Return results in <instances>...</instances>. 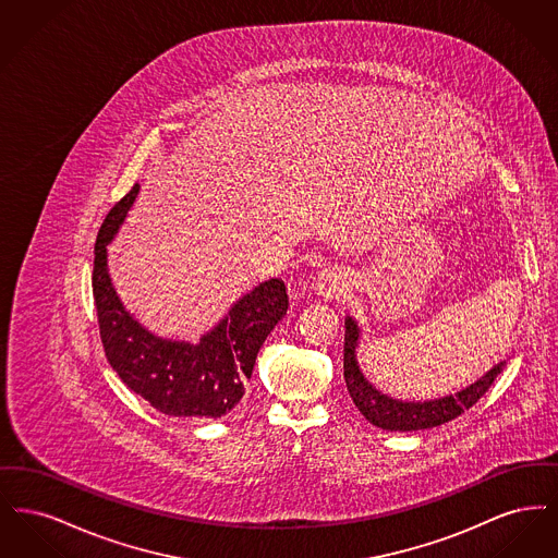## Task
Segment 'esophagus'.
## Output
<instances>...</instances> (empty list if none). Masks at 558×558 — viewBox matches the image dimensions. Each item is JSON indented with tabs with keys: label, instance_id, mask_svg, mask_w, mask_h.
Returning <instances> with one entry per match:
<instances>
[{
	"label": "esophagus",
	"instance_id": "obj_1",
	"mask_svg": "<svg viewBox=\"0 0 558 558\" xmlns=\"http://www.w3.org/2000/svg\"><path fill=\"white\" fill-rule=\"evenodd\" d=\"M347 291L345 276L339 269H324L316 282V292L319 296H341Z\"/></svg>",
	"mask_w": 558,
	"mask_h": 558
}]
</instances>
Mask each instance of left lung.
Returning a JSON list of instances; mask_svg holds the SVG:
<instances>
[{
  "label": "left lung",
  "instance_id": "obj_1",
  "mask_svg": "<svg viewBox=\"0 0 558 558\" xmlns=\"http://www.w3.org/2000/svg\"><path fill=\"white\" fill-rule=\"evenodd\" d=\"M360 339H362V328L357 319L347 316L345 349H343L347 391L353 399L355 408L362 412V416L372 425L385 430L405 433V430H421V428H433V426L450 423L485 396V391L492 387V383L498 378V374L505 371L506 366V360L498 362L475 383L450 396L425 399V401H403V399L383 393L366 378V374L362 372L357 362Z\"/></svg>",
  "mask_w": 558,
  "mask_h": 558
}]
</instances>
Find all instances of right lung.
Instances as JSON below:
<instances>
[{"label": "right lung", "mask_w": 558, "mask_h": 558, "mask_svg": "<svg viewBox=\"0 0 558 558\" xmlns=\"http://www.w3.org/2000/svg\"><path fill=\"white\" fill-rule=\"evenodd\" d=\"M137 192L135 184L110 209L94 248L92 289L108 364L133 393L167 416L221 418L236 408L267 335L287 316V287L280 278L259 282L196 343L155 335L125 310L108 274V244Z\"/></svg>", "instance_id": "right-lung-1"}]
</instances>
